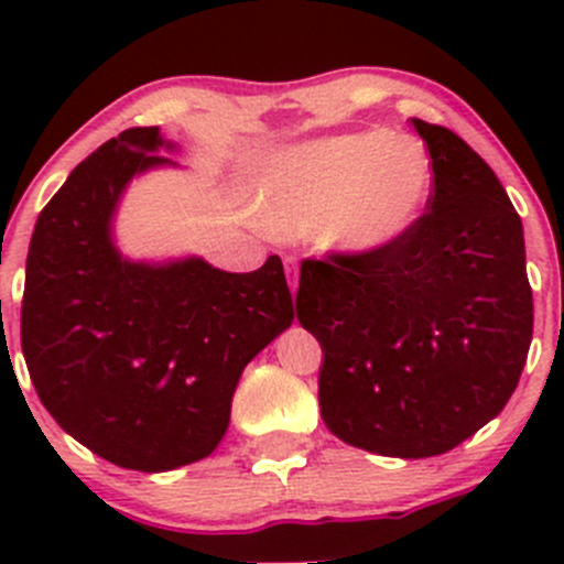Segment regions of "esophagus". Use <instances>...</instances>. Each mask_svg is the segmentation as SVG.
<instances>
[{
	"instance_id": "obj_1",
	"label": "esophagus",
	"mask_w": 564,
	"mask_h": 564,
	"mask_svg": "<svg viewBox=\"0 0 564 564\" xmlns=\"http://www.w3.org/2000/svg\"><path fill=\"white\" fill-rule=\"evenodd\" d=\"M283 264H286L289 289H292V294H297V261H294L292 256H286V259H283Z\"/></svg>"
}]
</instances>
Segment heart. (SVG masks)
Instances as JSON below:
<instances>
[{"label": "heart", "mask_w": 564, "mask_h": 564, "mask_svg": "<svg viewBox=\"0 0 564 564\" xmlns=\"http://www.w3.org/2000/svg\"><path fill=\"white\" fill-rule=\"evenodd\" d=\"M434 196V161L414 135L371 128L275 152L256 182L267 231H316L340 256H373L403 240Z\"/></svg>", "instance_id": "obj_1"}]
</instances>
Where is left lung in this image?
<instances>
[{"instance_id": "8db88e82", "label": "left lung", "mask_w": 564, "mask_h": 564, "mask_svg": "<svg viewBox=\"0 0 564 564\" xmlns=\"http://www.w3.org/2000/svg\"><path fill=\"white\" fill-rule=\"evenodd\" d=\"M434 161L429 213L373 256L305 259L297 318L322 344V420L390 458L453 451L513 395L532 344L524 229L460 135L412 119Z\"/></svg>"}]
</instances>
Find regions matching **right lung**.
<instances>
[{
	"instance_id": "obj_1",
	"label": "right lung",
	"mask_w": 564,
	"mask_h": 564,
	"mask_svg": "<svg viewBox=\"0 0 564 564\" xmlns=\"http://www.w3.org/2000/svg\"><path fill=\"white\" fill-rule=\"evenodd\" d=\"M158 128H130L73 169L26 256L21 349L51 417L139 471L207 458L242 371L294 318L283 264L224 272L198 256L133 261L111 220L135 174L176 166Z\"/></svg>"
}]
</instances>
